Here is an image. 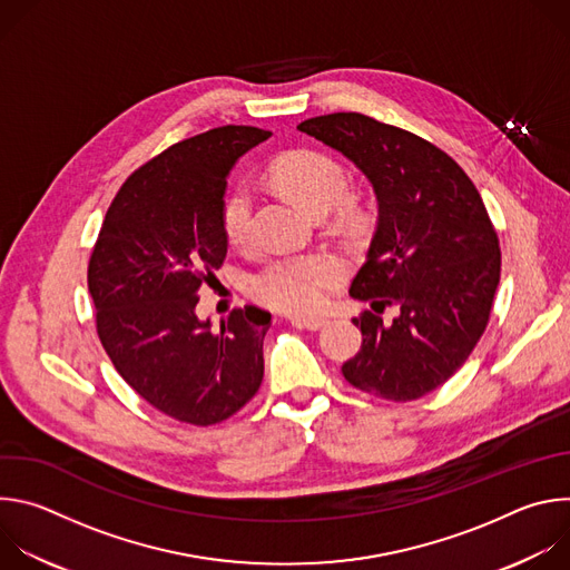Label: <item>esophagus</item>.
I'll list each match as a JSON object with an SVG mask.
<instances>
[{
    "mask_svg": "<svg viewBox=\"0 0 570 570\" xmlns=\"http://www.w3.org/2000/svg\"><path fill=\"white\" fill-rule=\"evenodd\" d=\"M293 322L299 324V327L308 330V332H317V330L324 327V324H327V320H324V317H295Z\"/></svg>",
    "mask_w": 570,
    "mask_h": 570,
    "instance_id": "1",
    "label": "esophagus"
}]
</instances>
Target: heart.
<instances>
[{
	"mask_svg": "<svg viewBox=\"0 0 570 570\" xmlns=\"http://www.w3.org/2000/svg\"><path fill=\"white\" fill-rule=\"evenodd\" d=\"M275 183L311 207L327 214L343 205L350 194V171L343 161L324 150L299 148L282 155L273 165ZM220 227L232 248H250L255 243V198L248 187L232 189L220 207ZM343 277V266L330 255L282 257L264 266L250 279V293L262 304L282 313H313L327 291Z\"/></svg>",
	"mask_w": 570,
	"mask_h": 570,
	"instance_id": "obj_1",
	"label": "heart"
}]
</instances>
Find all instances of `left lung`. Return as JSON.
Returning a JSON list of instances; mask_svg holds the SVG:
<instances>
[{"instance_id":"obj_1","label":"left lung","mask_w":570,"mask_h":570,"mask_svg":"<svg viewBox=\"0 0 570 570\" xmlns=\"http://www.w3.org/2000/svg\"><path fill=\"white\" fill-rule=\"evenodd\" d=\"M297 130L341 150L370 178L379 223L350 295L374 311L354 317L363 343L343 365L354 387L415 401L469 358L501 279L497 227L458 161L435 144L361 112L306 119ZM396 305L400 315H379Z\"/></svg>"}]
</instances>
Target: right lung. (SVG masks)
Listing matches in <instances>:
<instances>
[{"instance_id": "1", "label": "right lung", "mask_w": 570, "mask_h": 570, "mask_svg": "<svg viewBox=\"0 0 570 570\" xmlns=\"http://www.w3.org/2000/svg\"><path fill=\"white\" fill-rule=\"evenodd\" d=\"M268 137L255 126H220L161 150L121 185L90 255L88 288L106 354L144 401L185 424L225 422L264 379L271 313L232 308L212 332L196 304L227 255V174Z\"/></svg>"}]
</instances>
